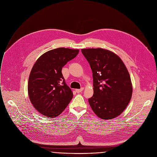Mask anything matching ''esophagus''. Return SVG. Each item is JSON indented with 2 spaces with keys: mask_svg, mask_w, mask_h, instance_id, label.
Listing matches in <instances>:
<instances>
[{
  "mask_svg": "<svg viewBox=\"0 0 157 157\" xmlns=\"http://www.w3.org/2000/svg\"><path fill=\"white\" fill-rule=\"evenodd\" d=\"M83 89H84L83 88H81L80 89H76V90H75V91H76V92H77V93H78L82 92V91L83 90Z\"/></svg>",
  "mask_w": 157,
  "mask_h": 157,
  "instance_id": "1",
  "label": "esophagus"
}]
</instances>
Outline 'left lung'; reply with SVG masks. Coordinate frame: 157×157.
Returning a JSON list of instances; mask_svg holds the SVG:
<instances>
[{"label":"left lung","instance_id":"left-lung-1","mask_svg":"<svg viewBox=\"0 0 157 157\" xmlns=\"http://www.w3.org/2000/svg\"><path fill=\"white\" fill-rule=\"evenodd\" d=\"M93 73V95L88 99L101 119H114L126 108L132 94L129 72L115 53L102 48L82 49Z\"/></svg>","mask_w":157,"mask_h":157}]
</instances>
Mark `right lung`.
Instances as JSON below:
<instances>
[{"instance_id":"add662e5","label":"right lung","mask_w":157,"mask_h":157,"mask_svg":"<svg viewBox=\"0 0 157 157\" xmlns=\"http://www.w3.org/2000/svg\"><path fill=\"white\" fill-rule=\"evenodd\" d=\"M79 49L59 48L41 55L31 71L28 91L30 101L41 114L55 117L61 114L73 97L62 69L75 58Z\"/></svg>"}]
</instances>
